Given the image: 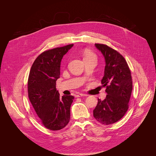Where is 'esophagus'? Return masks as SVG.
<instances>
[{
    "label": "esophagus",
    "mask_w": 156,
    "mask_h": 156,
    "mask_svg": "<svg viewBox=\"0 0 156 156\" xmlns=\"http://www.w3.org/2000/svg\"><path fill=\"white\" fill-rule=\"evenodd\" d=\"M87 94H82V93H78L77 94H76L75 97L76 98H80V97H82V96H87Z\"/></svg>",
    "instance_id": "1"
}]
</instances>
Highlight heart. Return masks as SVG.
Listing matches in <instances>:
<instances>
[{
  "mask_svg": "<svg viewBox=\"0 0 156 156\" xmlns=\"http://www.w3.org/2000/svg\"><path fill=\"white\" fill-rule=\"evenodd\" d=\"M92 57H94V58H96V55L91 52H86L85 54H84V59L85 58H92Z\"/></svg>",
  "mask_w": 156,
  "mask_h": 156,
  "instance_id": "1",
  "label": "heart"
}]
</instances>
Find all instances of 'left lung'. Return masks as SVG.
<instances>
[{"instance_id":"obj_1","label":"left lung","mask_w":156,"mask_h":156,"mask_svg":"<svg viewBox=\"0 0 156 156\" xmlns=\"http://www.w3.org/2000/svg\"><path fill=\"white\" fill-rule=\"evenodd\" d=\"M96 48L104 57L105 66L101 80L107 93L105 99H98L93 110L95 119L104 125H110L120 120L128 108L133 90L131 72L124 57L115 50L101 44Z\"/></svg>"}]
</instances>
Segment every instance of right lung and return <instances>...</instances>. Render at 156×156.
<instances>
[{"label":"right lung","mask_w":156,"mask_h":156,"mask_svg":"<svg viewBox=\"0 0 156 156\" xmlns=\"http://www.w3.org/2000/svg\"><path fill=\"white\" fill-rule=\"evenodd\" d=\"M73 46V44H69L42 52L34 62L30 72V101L42 125L51 130L63 128L70 119L74 97H60L56 81L60 78L62 59Z\"/></svg>","instance_id":"1"}]
</instances>
